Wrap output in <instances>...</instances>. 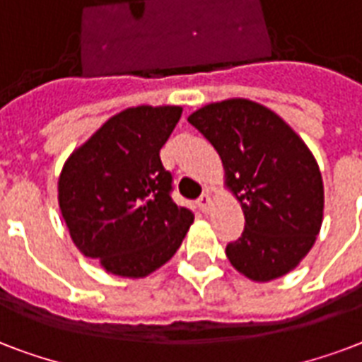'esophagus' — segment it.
<instances>
[{"label": "esophagus", "instance_id": "esophagus-1", "mask_svg": "<svg viewBox=\"0 0 362 362\" xmlns=\"http://www.w3.org/2000/svg\"><path fill=\"white\" fill-rule=\"evenodd\" d=\"M196 204H198V207H200V209L204 213L211 211L213 200H211V196H209V192H204V194H202L200 198H198V202H196Z\"/></svg>", "mask_w": 362, "mask_h": 362}]
</instances>
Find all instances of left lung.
<instances>
[{"label":"left lung","instance_id":"1","mask_svg":"<svg viewBox=\"0 0 362 362\" xmlns=\"http://www.w3.org/2000/svg\"><path fill=\"white\" fill-rule=\"evenodd\" d=\"M189 122L219 153L226 185L242 204L245 228L226 245L232 266L253 281L291 272L323 223V179L306 143L260 103H209Z\"/></svg>","mask_w":362,"mask_h":362}]
</instances>
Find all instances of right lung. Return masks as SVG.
<instances>
[{"label":"right lung","mask_w":362,"mask_h":362,"mask_svg":"<svg viewBox=\"0 0 362 362\" xmlns=\"http://www.w3.org/2000/svg\"><path fill=\"white\" fill-rule=\"evenodd\" d=\"M181 113L177 105L124 109L64 164L58 202L71 240L115 276L145 277L166 264L194 221L173 202L160 160Z\"/></svg>","instance_id":"1"}]
</instances>
